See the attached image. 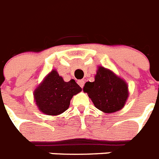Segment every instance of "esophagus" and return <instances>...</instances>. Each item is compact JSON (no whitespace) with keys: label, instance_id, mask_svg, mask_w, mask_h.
I'll return each instance as SVG.
<instances>
[{"label":"esophagus","instance_id":"1","mask_svg":"<svg viewBox=\"0 0 159 159\" xmlns=\"http://www.w3.org/2000/svg\"><path fill=\"white\" fill-rule=\"evenodd\" d=\"M78 84L81 88H83V87H84V80H78Z\"/></svg>","mask_w":159,"mask_h":159}]
</instances>
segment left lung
<instances>
[{"label":"left lung","mask_w":159,"mask_h":159,"mask_svg":"<svg viewBox=\"0 0 159 159\" xmlns=\"http://www.w3.org/2000/svg\"><path fill=\"white\" fill-rule=\"evenodd\" d=\"M84 91L93 102L94 106L105 113L121 110L128 98V85L112 71L100 66L94 82H87Z\"/></svg>","instance_id":"1"}]
</instances>
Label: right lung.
<instances>
[{"label":"right lung","mask_w":159,"mask_h":159,"mask_svg":"<svg viewBox=\"0 0 159 159\" xmlns=\"http://www.w3.org/2000/svg\"><path fill=\"white\" fill-rule=\"evenodd\" d=\"M82 90L74 80L65 82L56 70H52L35 90L39 110L48 115H57L66 111L72 97Z\"/></svg>","instance_id":"obj_1"}]
</instances>
